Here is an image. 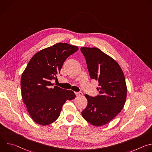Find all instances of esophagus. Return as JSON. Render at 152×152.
Returning a JSON list of instances; mask_svg holds the SVG:
<instances>
[{"mask_svg": "<svg viewBox=\"0 0 152 152\" xmlns=\"http://www.w3.org/2000/svg\"><path fill=\"white\" fill-rule=\"evenodd\" d=\"M75 94H76V95L77 97L82 96V95H83V93H82V92H80V91H79V92H76Z\"/></svg>", "mask_w": 152, "mask_h": 152, "instance_id": "34e87169", "label": "esophagus"}]
</instances>
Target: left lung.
<instances>
[{"label":"left lung","instance_id":"left-lung-1","mask_svg":"<svg viewBox=\"0 0 152 152\" xmlns=\"http://www.w3.org/2000/svg\"><path fill=\"white\" fill-rule=\"evenodd\" d=\"M91 79L99 82V95L87 94L88 104L82 111L83 118L95 126L104 125L122 110L126 100L127 87L119 64L96 48H81Z\"/></svg>","mask_w":152,"mask_h":152}]
</instances>
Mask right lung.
Listing matches in <instances>:
<instances>
[{"instance_id":"1","label":"right lung","mask_w":152,"mask_h":152,"mask_svg":"<svg viewBox=\"0 0 152 152\" xmlns=\"http://www.w3.org/2000/svg\"><path fill=\"white\" fill-rule=\"evenodd\" d=\"M77 50V46L58 42L39 51L29 61L21 77V96L37 124L54 122L66 100L76 97L73 91L55 86L52 80L57 79L64 61Z\"/></svg>"}]
</instances>
